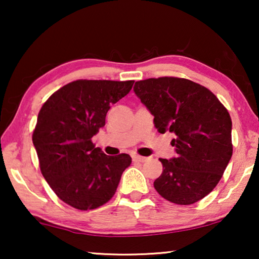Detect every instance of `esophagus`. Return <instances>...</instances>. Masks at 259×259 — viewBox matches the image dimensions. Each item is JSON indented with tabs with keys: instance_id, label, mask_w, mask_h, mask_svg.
Instances as JSON below:
<instances>
[{
	"instance_id": "esophagus-1",
	"label": "esophagus",
	"mask_w": 259,
	"mask_h": 259,
	"mask_svg": "<svg viewBox=\"0 0 259 259\" xmlns=\"http://www.w3.org/2000/svg\"><path fill=\"white\" fill-rule=\"evenodd\" d=\"M133 160L134 161H138V162H144V161H146L147 160V158H145V157H141V155H133Z\"/></svg>"
}]
</instances>
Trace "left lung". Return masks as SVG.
I'll use <instances>...</instances> for the list:
<instances>
[{
  "instance_id": "left-lung-1",
  "label": "left lung",
  "mask_w": 259,
  "mask_h": 259,
  "mask_svg": "<svg viewBox=\"0 0 259 259\" xmlns=\"http://www.w3.org/2000/svg\"><path fill=\"white\" fill-rule=\"evenodd\" d=\"M134 93L154 116L159 133L176 134L177 157L160 159L154 189L166 200L191 205L217 186L232 155V121L228 109L206 87L162 76L137 81Z\"/></svg>"
}]
</instances>
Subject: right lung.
Segmentation results:
<instances>
[{"instance_id":"obj_1","label":"right lung","mask_w":259,"mask_h":259,"mask_svg":"<svg viewBox=\"0 0 259 259\" xmlns=\"http://www.w3.org/2000/svg\"><path fill=\"white\" fill-rule=\"evenodd\" d=\"M134 81L76 80L53 93L42 106L33 132L42 176L62 201L81 211L111 200L128 154L106 155L92 143L105 126L111 105L132 90Z\"/></svg>"}]
</instances>
